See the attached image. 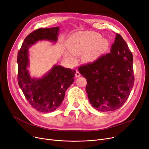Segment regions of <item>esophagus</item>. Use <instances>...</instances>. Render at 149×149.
<instances>
[{"label":"esophagus","instance_id":"1","mask_svg":"<svg viewBox=\"0 0 149 149\" xmlns=\"http://www.w3.org/2000/svg\"><path fill=\"white\" fill-rule=\"evenodd\" d=\"M81 75V74H80V72H79V71H77H77H76V73H75V77H79Z\"/></svg>","mask_w":149,"mask_h":149}]
</instances>
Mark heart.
<instances>
[{
  "mask_svg": "<svg viewBox=\"0 0 149 149\" xmlns=\"http://www.w3.org/2000/svg\"><path fill=\"white\" fill-rule=\"evenodd\" d=\"M110 42L106 38L93 31L78 32L70 36L68 48L70 52L65 54L66 57L72 63L75 61L74 56L81 54V60L86 63L97 61L108 51Z\"/></svg>",
  "mask_w": 149,
  "mask_h": 149,
  "instance_id": "obj_1",
  "label": "heart"
}]
</instances>
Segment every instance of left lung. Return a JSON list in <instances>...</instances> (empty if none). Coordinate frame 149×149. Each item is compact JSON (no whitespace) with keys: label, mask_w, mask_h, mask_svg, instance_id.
I'll list each match as a JSON object with an SVG mask.
<instances>
[{"label":"left lung","mask_w":149,"mask_h":149,"mask_svg":"<svg viewBox=\"0 0 149 149\" xmlns=\"http://www.w3.org/2000/svg\"><path fill=\"white\" fill-rule=\"evenodd\" d=\"M79 70L87 79L86 91L89 102L100 112L120 108L134 86L132 54L118 34L116 33L110 53L94 63L80 66Z\"/></svg>","instance_id":"1"}]
</instances>
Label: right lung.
Instances as JSON below:
<instances>
[{
    "mask_svg": "<svg viewBox=\"0 0 149 149\" xmlns=\"http://www.w3.org/2000/svg\"><path fill=\"white\" fill-rule=\"evenodd\" d=\"M59 27L40 28L31 33L18 52V84L29 103L36 110L48 113L57 109L64 100L65 92L74 81L76 71L55 65L42 78L31 77L28 49L38 41L57 42Z\"/></svg>",
    "mask_w": 149,
    "mask_h": 149,
    "instance_id": "add662e5",
    "label": "right lung"
}]
</instances>
